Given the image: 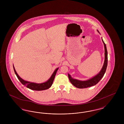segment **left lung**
I'll return each mask as SVG.
<instances>
[{
	"instance_id": "1",
	"label": "left lung",
	"mask_w": 124,
	"mask_h": 124,
	"mask_svg": "<svg viewBox=\"0 0 124 124\" xmlns=\"http://www.w3.org/2000/svg\"><path fill=\"white\" fill-rule=\"evenodd\" d=\"M102 41L104 43V47H105V61H104V65L103 66L102 69L97 75H96L94 77H93V78L89 79L88 80L80 81L78 80L72 78L71 77L70 75L68 74V78L70 82L76 87H77L78 88H87L92 86H94L99 82L101 80V79L104 76L105 73L106 72L107 66L108 58H107V51L106 45L103 40H102Z\"/></svg>"
}]
</instances>
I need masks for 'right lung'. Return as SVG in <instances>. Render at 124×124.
Masks as SVG:
<instances>
[{
  "label": "right lung",
  "instance_id": "add662e5",
  "mask_svg": "<svg viewBox=\"0 0 124 124\" xmlns=\"http://www.w3.org/2000/svg\"><path fill=\"white\" fill-rule=\"evenodd\" d=\"M13 69H14V72H15L17 77L18 78V79H19V80L23 85H24L26 87L30 89L31 90H32L42 91V90H46L47 89L49 88L52 86V85L53 83V80H54V78L55 77L56 72L59 68H57L54 71L52 76L47 80L46 82L43 83H41V84H36L35 83L30 82L24 80L18 76V75L17 74L14 66H13Z\"/></svg>",
  "mask_w": 124,
  "mask_h": 124
}]
</instances>
